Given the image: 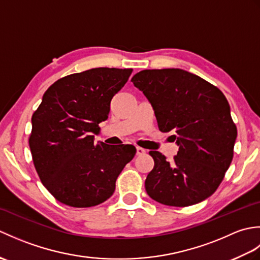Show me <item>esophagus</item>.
<instances>
[{
  "mask_svg": "<svg viewBox=\"0 0 260 260\" xmlns=\"http://www.w3.org/2000/svg\"><path fill=\"white\" fill-rule=\"evenodd\" d=\"M145 153H146V151L144 150V148H142L140 146L136 147V154H137V155H144Z\"/></svg>",
  "mask_w": 260,
  "mask_h": 260,
  "instance_id": "esophagus-1",
  "label": "esophagus"
}]
</instances>
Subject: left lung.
I'll return each mask as SVG.
<instances>
[{
    "mask_svg": "<svg viewBox=\"0 0 260 260\" xmlns=\"http://www.w3.org/2000/svg\"><path fill=\"white\" fill-rule=\"evenodd\" d=\"M151 103L161 132L179 146L172 162L151 151L147 194L165 206L187 207L218 189L234 157L237 127L222 91L182 69L142 70L132 78Z\"/></svg>",
    "mask_w": 260,
    "mask_h": 260,
    "instance_id": "obj_1",
    "label": "left lung"
}]
</instances>
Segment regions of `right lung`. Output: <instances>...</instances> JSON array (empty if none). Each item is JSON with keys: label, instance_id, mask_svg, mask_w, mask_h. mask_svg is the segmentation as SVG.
<instances>
[{"label": "right lung", "instance_id": "obj_1", "mask_svg": "<svg viewBox=\"0 0 260 260\" xmlns=\"http://www.w3.org/2000/svg\"><path fill=\"white\" fill-rule=\"evenodd\" d=\"M133 69L93 68L48 88L32 115L29 145L42 184L63 204L88 208L113 196L116 180L133 159V145L95 144L99 123Z\"/></svg>", "mask_w": 260, "mask_h": 260}]
</instances>
